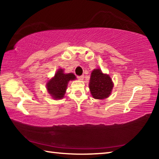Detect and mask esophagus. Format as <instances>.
<instances>
[{"label": "esophagus", "mask_w": 159, "mask_h": 159, "mask_svg": "<svg viewBox=\"0 0 159 159\" xmlns=\"http://www.w3.org/2000/svg\"><path fill=\"white\" fill-rule=\"evenodd\" d=\"M78 79L80 80H83L84 79V76H78Z\"/></svg>", "instance_id": "obj_1"}]
</instances>
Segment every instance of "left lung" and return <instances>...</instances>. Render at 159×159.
Here are the masks:
<instances>
[{"label": "left lung", "instance_id": "left-lung-1", "mask_svg": "<svg viewBox=\"0 0 159 159\" xmlns=\"http://www.w3.org/2000/svg\"><path fill=\"white\" fill-rule=\"evenodd\" d=\"M114 87L109 75L104 74L100 69H95L91 73L89 88L93 98L104 99L109 98Z\"/></svg>", "mask_w": 159, "mask_h": 159}]
</instances>
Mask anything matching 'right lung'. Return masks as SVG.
I'll use <instances>...</instances> for the list:
<instances>
[{
	"mask_svg": "<svg viewBox=\"0 0 159 159\" xmlns=\"http://www.w3.org/2000/svg\"><path fill=\"white\" fill-rule=\"evenodd\" d=\"M64 71V69H59L54 77L48 80L46 84L48 93L55 99L63 98L66 93L68 83L70 80L76 79L74 74H65Z\"/></svg>",
	"mask_w": 159,
	"mask_h": 159,
	"instance_id": "obj_1",
	"label": "right lung"
}]
</instances>
